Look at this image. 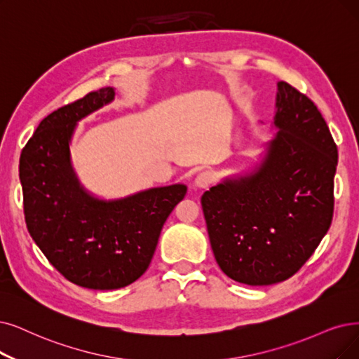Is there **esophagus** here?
<instances>
[{
    "instance_id": "1",
    "label": "esophagus",
    "mask_w": 359,
    "mask_h": 359,
    "mask_svg": "<svg viewBox=\"0 0 359 359\" xmlns=\"http://www.w3.org/2000/svg\"><path fill=\"white\" fill-rule=\"evenodd\" d=\"M212 180H213V175H212V172H209V170H202L200 172V174H197V177H196V180H194V185L197 189H208L209 185H210V182H212Z\"/></svg>"
}]
</instances>
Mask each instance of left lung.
<instances>
[{"label":"left lung","mask_w":359,"mask_h":359,"mask_svg":"<svg viewBox=\"0 0 359 359\" xmlns=\"http://www.w3.org/2000/svg\"><path fill=\"white\" fill-rule=\"evenodd\" d=\"M272 125L259 161L202 196L215 259L248 285L296 274L333 219L337 147L320 110L280 81Z\"/></svg>","instance_id":"left-lung-1"}]
</instances>
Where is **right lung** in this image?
I'll return each instance as SVG.
<instances>
[{
    "instance_id": "obj_1",
    "label": "right lung",
    "mask_w": 359,
    "mask_h": 359,
    "mask_svg": "<svg viewBox=\"0 0 359 359\" xmlns=\"http://www.w3.org/2000/svg\"><path fill=\"white\" fill-rule=\"evenodd\" d=\"M114 95L106 87L48 114L19 165L27 231L62 276L94 290L121 289L144 274L165 221L187 193V185L172 184L106 200L81 184L72 137L79 121Z\"/></svg>"
}]
</instances>
